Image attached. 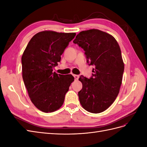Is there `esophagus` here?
Here are the masks:
<instances>
[{"label":"esophagus","instance_id":"esophagus-1","mask_svg":"<svg viewBox=\"0 0 147 147\" xmlns=\"http://www.w3.org/2000/svg\"><path fill=\"white\" fill-rule=\"evenodd\" d=\"M74 77L75 78V80H77L79 78V75H74Z\"/></svg>","mask_w":147,"mask_h":147}]
</instances>
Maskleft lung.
<instances>
[{"label": "left lung", "mask_w": 147, "mask_h": 147, "mask_svg": "<svg viewBox=\"0 0 147 147\" xmlns=\"http://www.w3.org/2000/svg\"><path fill=\"white\" fill-rule=\"evenodd\" d=\"M73 42L85 51L89 65L94 66L90 79L79 78L83 85L80 102L89 112L101 113L113 103L122 83L124 65L119 46L112 35L95 29L82 31Z\"/></svg>", "instance_id": "1"}]
</instances>
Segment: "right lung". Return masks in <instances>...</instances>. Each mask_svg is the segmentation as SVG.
I'll list each match as a JSON object with an SVG mask.
<instances>
[{
	"label": "right lung",
	"instance_id": "add662e5",
	"mask_svg": "<svg viewBox=\"0 0 147 147\" xmlns=\"http://www.w3.org/2000/svg\"><path fill=\"white\" fill-rule=\"evenodd\" d=\"M75 35L53 30L38 32L30 39L22 56L24 84L30 100L42 112L50 113L61 108L74 81L71 74L65 76L53 70Z\"/></svg>",
	"mask_w": 147,
	"mask_h": 147
}]
</instances>
